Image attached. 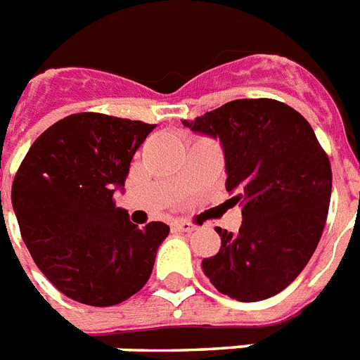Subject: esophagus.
<instances>
[{"mask_svg": "<svg viewBox=\"0 0 360 360\" xmlns=\"http://www.w3.org/2000/svg\"><path fill=\"white\" fill-rule=\"evenodd\" d=\"M174 228L177 231H185V233H191V231L196 230V226L191 224V222H186V220H175Z\"/></svg>", "mask_w": 360, "mask_h": 360, "instance_id": "34e87169", "label": "esophagus"}]
</instances>
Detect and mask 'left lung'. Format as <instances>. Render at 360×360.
<instances>
[{
    "label": "left lung",
    "instance_id": "obj_1",
    "mask_svg": "<svg viewBox=\"0 0 360 360\" xmlns=\"http://www.w3.org/2000/svg\"><path fill=\"white\" fill-rule=\"evenodd\" d=\"M183 124L220 140L228 202L243 213L237 233L217 228L220 250L203 273L236 301L276 295L307 267L329 211L333 172L312 127L273 98L231 101Z\"/></svg>",
    "mask_w": 360,
    "mask_h": 360
}]
</instances>
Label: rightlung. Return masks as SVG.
<instances>
[{
    "label": "right lung",
    "mask_w": 360,
    "mask_h": 360,
    "mask_svg": "<svg viewBox=\"0 0 360 360\" xmlns=\"http://www.w3.org/2000/svg\"><path fill=\"white\" fill-rule=\"evenodd\" d=\"M157 124L75 114L42 132L13 183L20 233L42 274L72 301L120 304L151 276L169 226L138 228L115 207L130 160Z\"/></svg>",
    "instance_id": "1"
}]
</instances>
